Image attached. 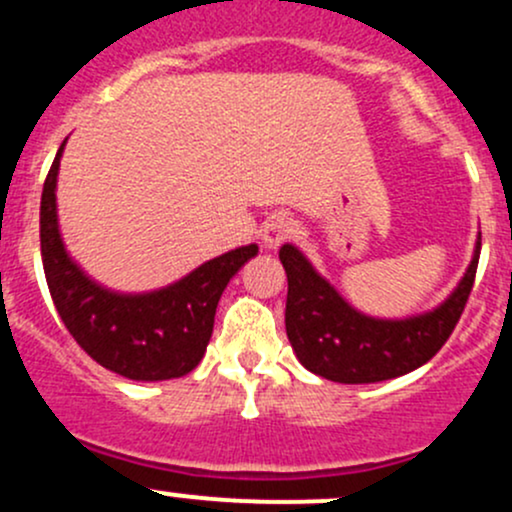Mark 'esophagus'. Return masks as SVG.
Returning a JSON list of instances; mask_svg holds the SVG:
<instances>
[{"label": "esophagus", "instance_id": "obj_1", "mask_svg": "<svg viewBox=\"0 0 512 512\" xmlns=\"http://www.w3.org/2000/svg\"><path fill=\"white\" fill-rule=\"evenodd\" d=\"M294 233H296V226L291 218L274 216V218H269V221L260 230L262 245H265L267 250H277V247L286 243V240H289Z\"/></svg>", "mask_w": 512, "mask_h": 512}]
</instances>
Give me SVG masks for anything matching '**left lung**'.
<instances>
[{"label": "left lung", "mask_w": 512, "mask_h": 512, "mask_svg": "<svg viewBox=\"0 0 512 512\" xmlns=\"http://www.w3.org/2000/svg\"><path fill=\"white\" fill-rule=\"evenodd\" d=\"M481 233L464 277L440 306L406 318H376L342 299L296 245L279 250L289 294L286 335L308 372L338 384H374L423 367L462 316L479 267Z\"/></svg>", "instance_id": "1"}]
</instances>
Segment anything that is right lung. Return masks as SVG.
I'll list each match as a JSON object with an SVG mask.
<instances>
[{
    "instance_id": "obj_1",
    "label": "right lung",
    "mask_w": 512,
    "mask_h": 512,
    "mask_svg": "<svg viewBox=\"0 0 512 512\" xmlns=\"http://www.w3.org/2000/svg\"><path fill=\"white\" fill-rule=\"evenodd\" d=\"M65 143L41 196L43 272L65 328L94 362L126 379L165 381L189 374L209 345L223 289L260 247H235L187 277L143 294H123L99 284L72 260L60 233L55 189Z\"/></svg>"
}]
</instances>
